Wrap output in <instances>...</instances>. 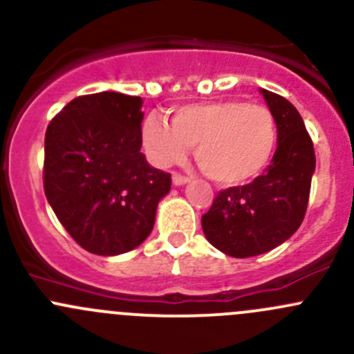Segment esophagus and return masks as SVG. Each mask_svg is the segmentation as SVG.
<instances>
[{
  "mask_svg": "<svg viewBox=\"0 0 354 354\" xmlns=\"http://www.w3.org/2000/svg\"><path fill=\"white\" fill-rule=\"evenodd\" d=\"M188 181L187 176H183V174L180 173H173V183L176 185V187H180V185H185Z\"/></svg>",
  "mask_w": 354,
  "mask_h": 354,
  "instance_id": "1",
  "label": "esophagus"
}]
</instances>
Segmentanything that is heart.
<instances>
[{
	"instance_id": "obj_1",
	"label": "heart",
	"mask_w": 354,
	"mask_h": 354,
	"mask_svg": "<svg viewBox=\"0 0 354 354\" xmlns=\"http://www.w3.org/2000/svg\"><path fill=\"white\" fill-rule=\"evenodd\" d=\"M142 140L157 166L178 162L195 147L203 174L230 187L246 183L266 169L277 144V124L266 106L203 102L171 111L169 123L149 116Z\"/></svg>"
}]
</instances>
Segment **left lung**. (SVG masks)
Listing matches in <instances>:
<instances>
[{"mask_svg":"<svg viewBox=\"0 0 354 354\" xmlns=\"http://www.w3.org/2000/svg\"><path fill=\"white\" fill-rule=\"evenodd\" d=\"M262 94L277 124L272 160L252 183L221 190L202 216L210 245L236 259L269 252L298 230L315 171L313 142L298 111L283 95Z\"/></svg>","mask_w":354,"mask_h":354,"instance_id":"8db88e82","label":"left lung"}]
</instances>
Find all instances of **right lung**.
<instances>
[{
    "instance_id": "add662e5",
    "label": "right lung",
    "mask_w": 354,
    "mask_h": 354,
    "mask_svg": "<svg viewBox=\"0 0 354 354\" xmlns=\"http://www.w3.org/2000/svg\"><path fill=\"white\" fill-rule=\"evenodd\" d=\"M142 97L78 95L49 121L44 194L71 238L95 255H120L151 234L171 174L140 152Z\"/></svg>"
}]
</instances>
